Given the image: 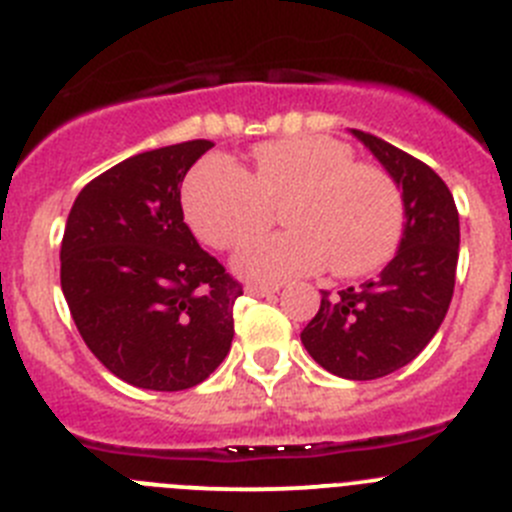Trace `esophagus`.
<instances>
[{"label":"esophagus","instance_id":"obj_1","mask_svg":"<svg viewBox=\"0 0 512 512\" xmlns=\"http://www.w3.org/2000/svg\"><path fill=\"white\" fill-rule=\"evenodd\" d=\"M280 290L277 285H260V282H250V285H245V292L252 297H267V295H275V292Z\"/></svg>","mask_w":512,"mask_h":512}]
</instances>
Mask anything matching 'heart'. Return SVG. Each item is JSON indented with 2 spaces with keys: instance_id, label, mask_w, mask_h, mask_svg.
Segmentation results:
<instances>
[{
  "instance_id": "1",
  "label": "heart",
  "mask_w": 512,
  "mask_h": 512,
  "mask_svg": "<svg viewBox=\"0 0 512 512\" xmlns=\"http://www.w3.org/2000/svg\"><path fill=\"white\" fill-rule=\"evenodd\" d=\"M352 160L350 147L325 135L260 145L250 172L210 157L187 177L185 215L202 242L232 250L282 207L287 230L255 237L235 255L247 280L282 282L325 265L337 277L365 275L398 245L403 195L388 172Z\"/></svg>"
}]
</instances>
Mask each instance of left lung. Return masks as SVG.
<instances>
[{"instance_id":"8db88e82","label":"left lung","mask_w":512,"mask_h":512,"mask_svg":"<svg viewBox=\"0 0 512 512\" xmlns=\"http://www.w3.org/2000/svg\"><path fill=\"white\" fill-rule=\"evenodd\" d=\"M350 132L403 190V237L375 280L337 295L322 290L320 310L300 340L332 375L375 380L415 360L445 320L455 287L460 222L448 185L425 162L380 137Z\"/></svg>"}]
</instances>
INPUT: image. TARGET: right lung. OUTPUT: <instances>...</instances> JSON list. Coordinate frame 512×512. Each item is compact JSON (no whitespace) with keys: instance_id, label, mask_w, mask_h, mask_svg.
Segmentation results:
<instances>
[{"instance_id":"add662e5","label":"right lung","mask_w":512,"mask_h":512,"mask_svg":"<svg viewBox=\"0 0 512 512\" xmlns=\"http://www.w3.org/2000/svg\"><path fill=\"white\" fill-rule=\"evenodd\" d=\"M210 140L160 147L89 182L64 225L62 292L79 335L119 380L175 393L227 357L242 285L197 245L180 187Z\"/></svg>"}]
</instances>
